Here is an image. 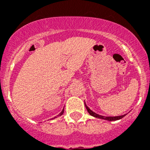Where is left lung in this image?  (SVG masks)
Instances as JSON below:
<instances>
[{"label": "left lung", "instance_id": "8db88e82", "mask_svg": "<svg viewBox=\"0 0 150 150\" xmlns=\"http://www.w3.org/2000/svg\"><path fill=\"white\" fill-rule=\"evenodd\" d=\"M85 106H86V107L87 111H88V113H89L91 116H94V117L99 118V119H102V120H108V121H115V120H120V119H122V118H123L125 116V115H122V116H110V117H107V116H100V115L97 114V113L94 112L93 111H91V110H90L89 108H88V107H87L86 105V104H85Z\"/></svg>", "mask_w": 150, "mask_h": 150}]
</instances>
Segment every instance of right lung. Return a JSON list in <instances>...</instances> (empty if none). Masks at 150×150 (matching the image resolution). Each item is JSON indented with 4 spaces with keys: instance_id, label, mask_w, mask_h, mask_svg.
Segmentation results:
<instances>
[{
    "instance_id": "add662e5",
    "label": "right lung",
    "mask_w": 150,
    "mask_h": 150,
    "mask_svg": "<svg viewBox=\"0 0 150 150\" xmlns=\"http://www.w3.org/2000/svg\"><path fill=\"white\" fill-rule=\"evenodd\" d=\"M63 113H64V109L62 110V112H61L60 113H59V115H58V116H62V115L63 114ZM55 118H56V117H55Z\"/></svg>"
}]
</instances>
